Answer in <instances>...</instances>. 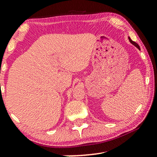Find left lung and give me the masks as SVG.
Wrapping results in <instances>:
<instances>
[{
    "label": "left lung",
    "mask_w": 157,
    "mask_h": 157,
    "mask_svg": "<svg viewBox=\"0 0 157 157\" xmlns=\"http://www.w3.org/2000/svg\"><path fill=\"white\" fill-rule=\"evenodd\" d=\"M128 39H129V40H130V42L131 43V44H132L133 45H134V46H136V47H137V48H139V49H140V46H139V45H138L137 44H136V43H135L134 41H133L132 40H131V39L130 38V37H128Z\"/></svg>",
    "instance_id": "8db88e82"
}]
</instances>
